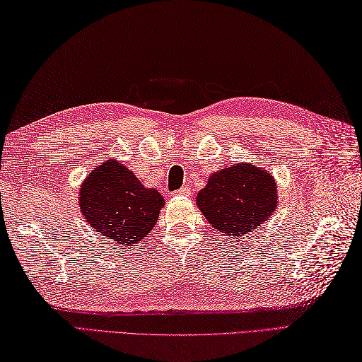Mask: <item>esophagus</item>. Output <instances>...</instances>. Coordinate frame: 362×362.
<instances>
[{
  "instance_id": "1",
  "label": "esophagus",
  "mask_w": 362,
  "mask_h": 362,
  "mask_svg": "<svg viewBox=\"0 0 362 362\" xmlns=\"http://www.w3.org/2000/svg\"><path fill=\"white\" fill-rule=\"evenodd\" d=\"M173 195H176V197H189L190 195V190L187 187H181L178 190H175Z\"/></svg>"
}]
</instances>
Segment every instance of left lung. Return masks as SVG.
<instances>
[{
  "mask_svg": "<svg viewBox=\"0 0 362 362\" xmlns=\"http://www.w3.org/2000/svg\"><path fill=\"white\" fill-rule=\"evenodd\" d=\"M207 221L226 235L243 236L261 226L275 210L273 176L252 164H236L210 176L197 197Z\"/></svg>",
  "mask_w": 362,
  "mask_h": 362,
  "instance_id": "obj_1",
  "label": "left lung"
}]
</instances>
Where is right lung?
Returning a JSON list of instances; mask_svg holds the SVG:
<instances>
[{
  "label": "right lung",
  "instance_id": "add662e5",
  "mask_svg": "<svg viewBox=\"0 0 362 362\" xmlns=\"http://www.w3.org/2000/svg\"><path fill=\"white\" fill-rule=\"evenodd\" d=\"M164 198L146 189L126 165L105 161L87 175L79 190V209L86 221L109 240L132 245L152 230Z\"/></svg>",
  "mask_w": 362,
  "mask_h": 362
}]
</instances>
